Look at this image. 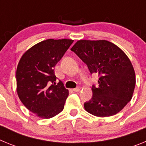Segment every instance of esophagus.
<instances>
[{
	"mask_svg": "<svg viewBox=\"0 0 146 146\" xmlns=\"http://www.w3.org/2000/svg\"><path fill=\"white\" fill-rule=\"evenodd\" d=\"M80 89H81V88L80 87V86H78V87H77V88H75L73 89V91H75V92H78V91H80Z\"/></svg>",
	"mask_w": 146,
	"mask_h": 146,
	"instance_id": "obj_1",
	"label": "esophagus"
}]
</instances>
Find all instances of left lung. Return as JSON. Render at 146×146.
Returning <instances> with one entry per match:
<instances>
[{
  "label": "left lung",
  "instance_id": "obj_1",
  "mask_svg": "<svg viewBox=\"0 0 146 146\" xmlns=\"http://www.w3.org/2000/svg\"><path fill=\"white\" fill-rule=\"evenodd\" d=\"M87 65L91 74L99 76V86L85 102L87 112L98 117L112 116L130 102L135 87V73L127 55L106 40H79L71 49Z\"/></svg>",
  "mask_w": 146,
  "mask_h": 146
}]
</instances>
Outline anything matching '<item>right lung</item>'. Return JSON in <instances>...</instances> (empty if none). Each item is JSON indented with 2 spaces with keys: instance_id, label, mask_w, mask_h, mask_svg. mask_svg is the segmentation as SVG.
I'll return each instance as SVG.
<instances>
[{
  "instance_id": "obj_1",
  "label": "right lung",
  "mask_w": 146,
  "mask_h": 146,
  "mask_svg": "<svg viewBox=\"0 0 146 146\" xmlns=\"http://www.w3.org/2000/svg\"><path fill=\"white\" fill-rule=\"evenodd\" d=\"M72 39L44 40L23 54L16 72L17 91L28 110L41 118H50L64 110L69 91L54 67L73 43Z\"/></svg>"
}]
</instances>
